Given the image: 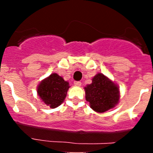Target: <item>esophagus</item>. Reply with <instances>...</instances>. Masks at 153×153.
Here are the masks:
<instances>
[{
    "label": "esophagus",
    "mask_w": 153,
    "mask_h": 153,
    "mask_svg": "<svg viewBox=\"0 0 153 153\" xmlns=\"http://www.w3.org/2000/svg\"><path fill=\"white\" fill-rule=\"evenodd\" d=\"M81 84H82V83H81L80 81H75V82H74V85H75V86H81Z\"/></svg>",
    "instance_id": "34e87169"
}]
</instances>
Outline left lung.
Segmentation results:
<instances>
[{
    "mask_svg": "<svg viewBox=\"0 0 153 153\" xmlns=\"http://www.w3.org/2000/svg\"><path fill=\"white\" fill-rule=\"evenodd\" d=\"M86 100L97 113H104L114 107L119 102V87L102 74L92 79V83L84 87Z\"/></svg>",
    "mask_w": 153,
    "mask_h": 153,
    "instance_id": "obj_1",
    "label": "left lung"
}]
</instances>
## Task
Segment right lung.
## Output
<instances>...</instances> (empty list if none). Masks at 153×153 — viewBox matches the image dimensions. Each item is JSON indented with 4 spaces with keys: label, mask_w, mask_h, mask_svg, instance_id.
Wrapping results in <instances>:
<instances>
[{
    "label": "right lung",
    "mask_w": 153,
    "mask_h": 153,
    "mask_svg": "<svg viewBox=\"0 0 153 153\" xmlns=\"http://www.w3.org/2000/svg\"><path fill=\"white\" fill-rule=\"evenodd\" d=\"M69 83L56 74H52L41 81L37 86V93L42 101L51 108L61 105L67 97Z\"/></svg>",
    "instance_id": "1"
}]
</instances>
